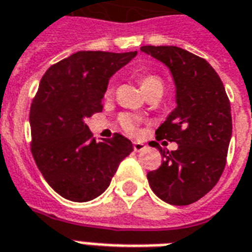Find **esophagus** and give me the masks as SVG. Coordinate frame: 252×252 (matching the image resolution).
Masks as SVG:
<instances>
[{
	"mask_svg": "<svg viewBox=\"0 0 252 252\" xmlns=\"http://www.w3.org/2000/svg\"><path fill=\"white\" fill-rule=\"evenodd\" d=\"M133 147H134V151H137V153H139V151L145 150V143H142V142H134L133 143Z\"/></svg>",
	"mask_w": 252,
	"mask_h": 252,
	"instance_id": "esophagus-1",
	"label": "esophagus"
}]
</instances>
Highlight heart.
I'll list each match as a JSON object with an SVG mask.
<instances>
[{
	"mask_svg": "<svg viewBox=\"0 0 252 252\" xmlns=\"http://www.w3.org/2000/svg\"><path fill=\"white\" fill-rule=\"evenodd\" d=\"M139 85H141L142 90L145 92L147 97L154 94V93H162L163 92V81L160 78L159 75L157 74H142L139 75ZM107 94L111 93V86L109 85L107 86V90H106ZM138 122L139 119L135 117V115L131 114H122L119 117V124L122 126L125 131H127L130 134H134L137 131Z\"/></svg>",
	"mask_w": 252,
	"mask_h": 252,
	"instance_id": "1",
	"label": "heart"
}]
</instances>
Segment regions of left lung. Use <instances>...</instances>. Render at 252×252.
<instances>
[{
  "label": "left lung",
  "instance_id": "left-lung-1",
  "mask_svg": "<svg viewBox=\"0 0 252 252\" xmlns=\"http://www.w3.org/2000/svg\"><path fill=\"white\" fill-rule=\"evenodd\" d=\"M142 52L163 62L175 83L177 107L155 131L157 141L177 142L159 169L147 174L154 194L166 203L186 206L205 196L226 166L232 133L230 101L217 71L200 57L177 46H142Z\"/></svg>",
  "mask_w": 252,
  "mask_h": 252
}]
</instances>
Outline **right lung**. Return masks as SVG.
Wrapping results in <instances>:
<instances>
[{"mask_svg":"<svg viewBox=\"0 0 252 252\" xmlns=\"http://www.w3.org/2000/svg\"><path fill=\"white\" fill-rule=\"evenodd\" d=\"M137 52H77L52 65L30 106L32 154L53 190L88 202L109 187L133 143L115 133L95 142L86 119L102 111L109 79Z\"/></svg>","mask_w":252,"mask_h":252,"instance_id":"right-lung-1","label":"right lung"}]
</instances>
